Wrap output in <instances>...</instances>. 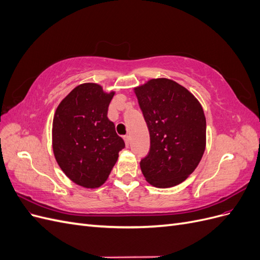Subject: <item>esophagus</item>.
<instances>
[{
    "label": "esophagus",
    "mask_w": 260,
    "mask_h": 260,
    "mask_svg": "<svg viewBox=\"0 0 260 260\" xmlns=\"http://www.w3.org/2000/svg\"><path fill=\"white\" fill-rule=\"evenodd\" d=\"M124 142H125V145H127V146H129L130 145V137L129 136H125L124 138Z\"/></svg>",
    "instance_id": "1"
}]
</instances>
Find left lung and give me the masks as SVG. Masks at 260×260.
<instances>
[{
  "mask_svg": "<svg viewBox=\"0 0 260 260\" xmlns=\"http://www.w3.org/2000/svg\"><path fill=\"white\" fill-rule=\"evenodd\" d=\"M135 93L151 146L140 167L156 187L180 184L198 167L206 146V118L193 94L166 78L148 80Z\"/></svg>",
  "mask_w": 260,
  "mask_h": 260,
  "instance_id": "8db88e82",
  "label": "left lung"
}]
</instances>
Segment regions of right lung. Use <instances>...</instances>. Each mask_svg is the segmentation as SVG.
<instances>
[{
    "mask_svg": "<svg viewBox=\"0 0 260 260\" xmlns=\"http://www.w3.org/2000/svg\"><path fill=\"white\" fill-rule=\"evenodd\" d=\"M114 94L100 84L82 83L60 102L54 115L55 159L73 182L83 187L104 184L124 147L107 117Z\"/></svg>",
    "mask_w": 260,
    "mask_h": 260,
    "instance_id": "obj_1",
    "label": "right lung"
}]
</instances>
